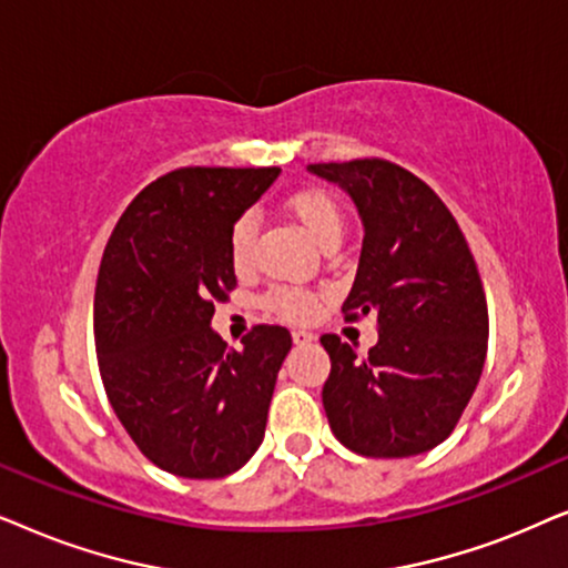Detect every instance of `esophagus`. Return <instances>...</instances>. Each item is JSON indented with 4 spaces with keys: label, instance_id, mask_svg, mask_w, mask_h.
I'll return each instance as SVG.
<instances>
[{
    "label": "esophagus",
    "instance_id": "esophagus-1",
    "mask_svg": "<svg viewBox=\"0 0 568 568\" xmlns=\"http://www.w3.org/2000/svg\"><path fill=\"white\" fill-rule=\"evenodd\" d=\"M312 339H314V332H308L304 327L293 329V343L296 345H306V343H312Z\"/></svg>",
    "mask_w": 568,
    "mask_h": 568
}]
</instances>
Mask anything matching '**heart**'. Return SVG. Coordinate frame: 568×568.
Segmentation results:
<instances>
[{
	"label": "heart",
	"mask_w": 568,
	"mask_h": 568,
	"mask_svg": "<svg viewBox=\"0 0 568 568\" xmlns=\"http://www.w3.org/2000/svg\"><path fill=\"white\" fill-rule=\"evenodd\" d=\"M288 215L301 225V231L314 241L320 248H335L343 236V210L329 192L320 186H304L288 194L285 200ZM254 239L256 221L252 213L239 215L229 231V260L239 275H246L254 267ZM264 306L280 320L306 322L316 314L320 296L306 288H272L264 296Z\"/></svg>",
	"instance_id": "heart-1"
}]
</instances>
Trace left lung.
<instances>
[{"instance_id": "obj_1", "label": "left lung", "mask_w": 568, "mask_h": 568, "mask_svg": "<svg viewBox=\"0 0 568 568\" xmlns=\"http://www.w3.org/2000/svg\"><path fill=\"white\" fill-rule=\"evenodd\" d=\"M353 196L363 248L345 320L374 314L379 343L358 355L322 335L332 368L322 389L332 434L363 457H413L463 418L488 351L478 264L455 215L426 181L384 158L312 163Z\"/></svg>"}]
</instances>
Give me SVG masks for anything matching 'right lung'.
Masks as SVG:
<instances>
[{"instance_id": "obj_1", "label": "right lung", "mask_w": 568, "mask_h": 568, "mask_svg": "<svg viewBox=\"0 0 568 568\" xmlns=\"http://www.w3.org/2000/svg\"><path fill=\"white\" fill-rule=\"evenodd\" d=\"M277 173H165L134 196L103 248L93 335L105 397L142 455L179 478H225L262 444L291 332L254 324L233 351L210 320L236 288L231 225Z\"/></svg>"}]
</instances>
